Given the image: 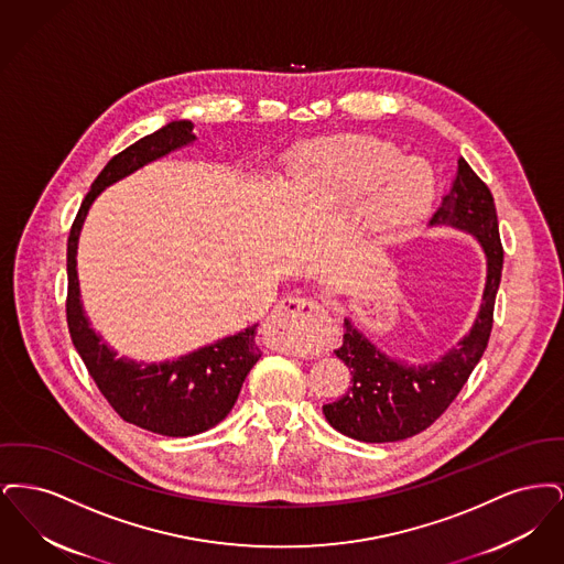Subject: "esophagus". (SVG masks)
<instances>
[{"instance_id": "1", "label": "esophagus", "mask_w": 564, "mask_h": 564, "mask_svg": "<svg viewBox=\"0 0 564 564\" xmlns=\"http://www.w3.org/2000/svg\"><path fill=\"white\" fill-rule=\"evenodd\" d=\"M332 322L329 311L313 297L288 295L270 313L269 327L272 336L292 352L313 349L315 332Z\"/></svg>"}]
</instances>
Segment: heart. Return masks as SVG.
<instances>
[{"label":"heart","instance_id":"obj_1","mask_svg":"<svg viewBox=\"0 0 564 564\" xmlns=\"http://www.w3.org/2000/svg\"><path fill=\"white\" fill-rule=\"evenodd\" d=\"M295 192L306 214L352 212V239L364 251L405 241L437 200V175L419 159L366 137L313 139L295 150Z\"/></svg>","mask_w":564,"mask_h":564}]
</instances>
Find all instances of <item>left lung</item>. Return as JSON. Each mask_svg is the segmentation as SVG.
I'll use <instances>...</instances> for the list:
<instances>
[{"instance_id":"8db88e82","label":"left lung","mask_w":564,"mask_h":564,"mask_svg":"<svg viewBox=\"0 0 564 564\" xmlns=\"http://www.w3.org/2000/svg\"><path fill=\"white\" fill-rule=\"evenodd\" d=\"M430 226L467 232L482 247L486 283L478 315L456 347L425 364L389 357L347 317L343 345L334 352L347 364L352 378L349 391L340 400L325 403L323 414L334 430L352 440L400 442L427 430L453 403L488 345L503 247L492 194L465 159H458L455 180Z\"/></svg>"}]
</instances>
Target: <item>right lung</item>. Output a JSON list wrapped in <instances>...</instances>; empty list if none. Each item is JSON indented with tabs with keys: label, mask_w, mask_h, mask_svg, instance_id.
<instances>
[{
	"label": "right lung",
	"mask_w": 564,
	"mask_h": 564,
	"mask_svg": "<svg viewBox=\"0 0 564 564\" xmlns=\"http://www.w3.org/2000/svg\"><path fill=\"white\" fill-rule=\"evenodd\" d=\"M194 141L189 120H171L113 156L82 200L67 241V325L74 347L109 405L127 423L166 437L203 433L228 416L249 370L262 357L256 343L258 323L175 359L137 361L118 357V350L93 329L84 313L76 256L84 219L104 189Z\"/></svg>",
	"instance_id": "1"
}]
</instances>
